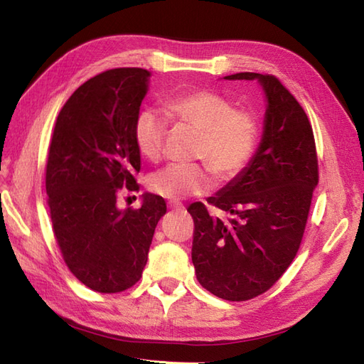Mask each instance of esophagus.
<instances>
[{
  "label": "esophagus",
  "instance_id": "obj_1",
  "mask_svg": "<svg viewBox=\"0 0 364 364\" xmlns=\"http://www.w3.org/2000/svg\"><path fill=\"white\" fill-rule=\"evenodd\" d=\"M168 208L172 210L173 213H183L184 211V206L181 203H176V202H170Z\"/></svg>",
  "mask_w": 364,
  "mask_h": 364
}]
</instances>
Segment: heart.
<instances>
[{"label": "heart", "mask_w": 364, "mask_h": 364, "mask_svg": "<svg viewBox=\"0 0 364 364\" xmlns=\"http://www.w3.org/2000/svg\"><path fill=\"white\" fill-rule=\"evenodd\" d=\"M167 111L200 133L196 158L208 166L170 164L150 176V189L164 198L181 200L210 192L214 172L233 180L249 164L258 141V122L249 111L235 109L233 102L211 90H192L170 100ZM167 120L156 111L139 112L134 142L146 159L158 161L164 151Z\"/></svg>", "instance_id": "1"}]
</instances>
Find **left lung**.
I'll return each mask as SVG.
<instances>
[{"mask_svg":"<svg viewBox=\"0 0 364 364\" xmlns=\"http://www.w3.org/2000/svg\"><path fill=\"white\" fill-rule=\"evenodd\" d=\"M223 80L259 82L262 136L242 172L208 198L235 218H213L200 202L188 208L196 223L192 262L205 289L242 301L272 288L297 255L319 180L318 156L310 120L275 76L244 72Z\"/></svg>","mask_w":364,"mask_h":364,"instance_id":"8db88e82","label":"left lung"}]
</instances>
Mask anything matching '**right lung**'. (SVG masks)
Segmentation results:
<instances>
[{
  "instance_id": "right-lung-1",
  "label": "right lung",
  "mask_w": 364,
  "mask_h": 364,
  "mask_svg": "<svg viewBox=\"0 0 364 364\" xmlns=\"http://www.w3.org/2000/svg\"><path fill=\"white\" fill-rule=\"evenodd\" d=\"M151 73L112 68L76 89L54 125L45 186L65 264L87 288L112 294L142 277L164 198L145 192L139 210H120L119 189L137 191L141 151L134 122Z\"/></svg>"
}]
</instances>
